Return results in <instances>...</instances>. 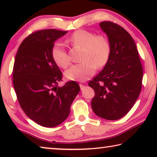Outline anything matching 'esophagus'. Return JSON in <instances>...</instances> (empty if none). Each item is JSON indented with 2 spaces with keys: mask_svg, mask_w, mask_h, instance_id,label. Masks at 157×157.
I'll use <instances>...</instances> for the list:
<instances>
[{
  "mask_svg": "<svg viewBox=\"0 0 157 157\" xmlns=\"http://www.w3.org/2000/svg\"><path fill=\"white\" fill-rule=\"evenodd\" d=\"M79 86H80L81 90H83L85 87H86V86H85V85L83 84H79Z\"/></svg>",
  "mask_w": 157,
  "mask_h": 157,
  "instance_id": "34e87169",
  "label": "esophagus"
}]
</instances>
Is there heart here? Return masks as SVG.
I'll list each match as a JSON object with an SVG mask.
<instances>
[{"mask_svg":"<svg viewBox=\"0 0 157 157\" xmlns=\"http://www.w3.org/2000/svg\"><path fill=\"white\" fill-rule=\"evenodd\" d=\"M67 42L75 48H82L80 63L74 64L65 72L69 80L84 82L94 75L96 66L102 67L108 62L111 48L109 41L103 36H96L86 30H78L68 37ZM52 57L59 67L65 68L70 64V57L63 45L57 42L51 50Z\"/></svg>","mask_w":157,"mask_h":157,"instance_id":"obj_1","label":"heart"}]
</instances>
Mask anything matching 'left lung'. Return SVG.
I'll return each mask as SVG.
<instances>
[{"label": "left lung", "mask_w": 157, "mask_h": 157, "mask_svg": "<svg viewBox=\"0 0 157 157\" xmlns=\"http://www.w3.org/2000/svg\"><path fill=\"white\" fill-rule=\"evenodd\" d=\"M100 26L108 37L111 52L104 68L89 83L95 91L91 107L100 118L116 121L125 116L139 98L143 68L136 44L123 28L110 21Z\"/></svg>", "instance_id": "1"}]
</instances>
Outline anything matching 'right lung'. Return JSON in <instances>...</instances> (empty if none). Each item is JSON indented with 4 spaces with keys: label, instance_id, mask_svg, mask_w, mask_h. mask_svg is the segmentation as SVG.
I'll list each match as a JSON object with an SVG mask.
<instances>
[{
    "label": "right lung",
    "instance_id": "1",
    "mask_svg": "<svg viewBox=\"0 0 157 157\" xmlns=\"http://www.w3.org/2000/svg\"><path fill=\"white\" fill-rule=\"evenodd\" d=\"M67 33L54 29L35 32L23 41L15 57L13 84L18 101L26 115L43 127H54L64 121L80 91L75 81L58 86L62 73L51 50Z\"/></svg>",
    "mask_w": 157,
    "mask_h": 157
}]
</instances>
